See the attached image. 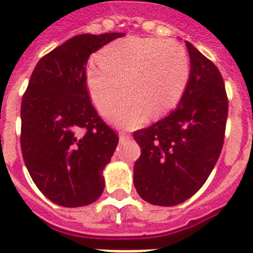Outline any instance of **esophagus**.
Listing matches in <instances>:
<instances>
[{"instance_id": "obj_1", "label": "esophagus", "mask_w": 253, "mask_h": 253, "mask_svg": "<svg viewBox=\"0 0 253 253\" xmlns=\"http://www.w3.org/2000/svg\"><path fill=\"white\" fill-rule=\"evenodd\" d=\"M129 137H131V134L127 133V132H125V131H121V132H120V140H121V141L128 140Z\"/></svg>"}]
</instances>
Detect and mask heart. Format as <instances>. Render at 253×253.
<instances>
[{
    "instance_id": "1",
    "label": "heart",
    "mask_w": 253,
    "mask_h": 253,
    "mask_svg": "<svg viewBox=\"0 0 253 253\" xmlns=\"http://www.w3.org/2000/svg\"><path fill=\"white\" fill-rule=\"evenodd\" d=\"M98 63L87 65L84 79L98 108L126 94L105 116L121 127H136L151 113L169 112L182 98L190 80V58L181 43L172 40L126 37L103 47Z\"/></svg>"
}]
</instances>
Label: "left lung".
Segmentation results:
<instances>
[{"instance_id":"1","label":"left lung","mask_w":253,"mask_h":253,"mask_svg":"<svg viewBox=\"0 0 253 253\" xmlns=\"http://www.w3.org/2000/svg\"><path fill=\"white\" fill-rule=\"evenodd\" d=\"M191 60L187 87L167 117L133 132L141 147L133 185L141 198L157 206L186 201L204 186L225 141L228 98L211 60L186 42Z\"/></svg>"}]
</instances>
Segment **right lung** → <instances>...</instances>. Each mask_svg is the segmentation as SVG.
<instances>
[{
	"mask_svg": "<svg viewBox=\"0 0 253 253\" xmlns=\"http://www.w3.org/2000/svg\"><path fill=\"white\" fill-rule=\"evenodd\" d=\"M124 34L79 35L37 62L21 103V151L31 178L63 207L87 206L105 188L102 169L119 136L89 100V55Z\"/></svg>",
	"mask_w": 253,
	"mask_h": 253,
	"instance_id": "add662e5",
	"label": "right lung"
}]
</instances>
